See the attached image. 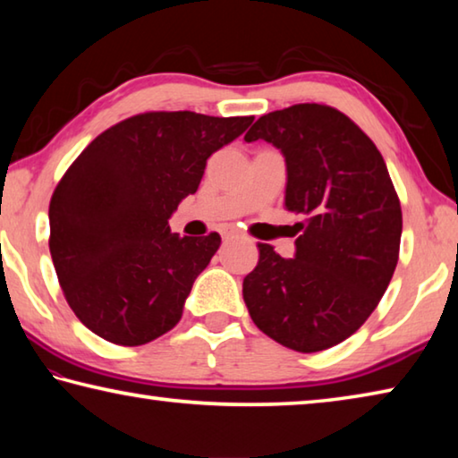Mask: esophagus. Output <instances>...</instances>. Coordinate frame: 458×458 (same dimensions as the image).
Returning <instances> with one entry per match:
<instances>
[{
	"mask_svg": "<svg viewBox=\"0 0 458 458\" xmlns=\"http://www.w3.org/2000/svg\"><path fill=\"white\" fill-rule=\"evenodd\" d=\"M240 234H238V232L236 230H226V232H224V238H226V240H230V238H238Z\"/></svg>",
	"mask_w": 458,
	"mask_h": 458,
	"instance_id": "1",
	"label": "esophagus"
}]
</instances>
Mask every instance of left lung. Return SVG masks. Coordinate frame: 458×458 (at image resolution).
Returning a JSON list of instances; mask_svg holds the SVG:
<instances>
[{
    "label": "left lung",
    "instance_id": "obj_1",
    "mask_svg": "<svg viewBox=\"0 0 458 458\" xmlns=\"http://www.w3.org/2000/svg\"><path fill=\"white\" fill-rule=\"evenodd\" d=\"M286 165L284 208L303 216L294 259L259 244L242 283L257 327L301 353L323 352L366 323L398 265L402 210L374 141L337 108L305 103L254 123Z\"/></svg>",
    "mask_w": 458,
    "mask_h": 458
}]
</instances>
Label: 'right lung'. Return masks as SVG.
I'll use <instances>...</instances> for the list:
<instances>
[{
	"label": "right lung",
	"mask_w": 458,
	"mask_h": 458,
	"mask_svg": "<svg viewBox=\"0 0 458 458\" xmlns=\"http://www.w3.org/2000/svg\"><path fill=\"white\" fill-rule=\"evenodd\" d=\"M254 117L145 113L106 129L50 201V254L74 315L111 344L174 329L220 236H180L169 218L198 191L206 161Z\"/></svg>",
	"instance_id": "add662e5"
}]
</instances>
